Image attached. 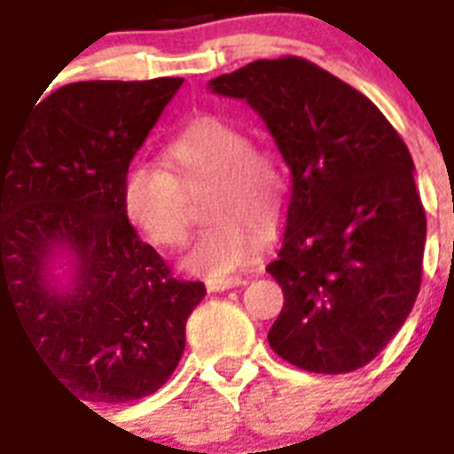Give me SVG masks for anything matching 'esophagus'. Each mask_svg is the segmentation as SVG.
<instances>
[{
	"instance_id": "34e87169",
	"label": "esophagus",
	"mask_w": 454,
	"mask_h": 454,
	"mask_svg": "<svg viewBox=\"0 0 454 454\" xmlns=\"http://www.w3.org/2000/svg\"><path fill=\"white\" fill-rule=\"evenodd\" d=\"M242 285V278H219V279H207L209 291H226L233 286Z\"/></svg>"
}]
</instances>
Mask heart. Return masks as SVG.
I'll use <instances>...</instances> for the list:
<instances>
[{"label":"heart","mask_w":454,"mask_h":454,"mask_svg":"<svg viewBox=\"0 0 454 454\" xmlns=\"http://www.w3.org/2000/svg\"><path fill=\"white\" fill-rule=\"evenodd\" d=\"M168 169L132 163L121 184L128 219L153 245L182 247L189 238L186 193L209 184L202 207L209 223L200 231L184 268L223 278L252 261L259 247L256 228H270L286 198L285 172L268 149L254 146L245 128L219 114L184 123L165 142Z\"/></svg>","instance_id":"1"}]
</instances>
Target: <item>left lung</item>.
<instances>
[{
  "mask_svg": "<svg viewBox=\"0 0 454 454\" xmlns=\"http://www.w3.org/2000/svg\"><path fill=\"white\" fill-rule=\"evenodd\" d=\"M247 99L291 169L268 342L310 373H349L387 348L422 285L427 215L406 142L356 88L286 55L209 81Z\"/></svg>",
  "mask_w": 454,
  "mask_h": 454,
  "instance_id": "1",
  "label": "left lung"
}]
</instances>
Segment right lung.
Masks as SVG:
<instances>
[{"instance_id": "obj_1", "label": "right lung", "mask_w": 454, "mask_h": 454, "mask_svg": "<svg viewBox=\"0 0 454 454\" xmlns=\"http://www.w3.org/2000/svg\"><path fill=\"white\" fill-rule=\"evenodd\" d=\"M179 86L175 76L79 81L0 132V305L11 301L74 399L123 403L158 392L207 294L172 275L121 200L125 169ZM58 251L74 263L65 292L47 282Z\"/></svg>"}]
</instances>
